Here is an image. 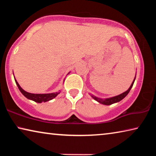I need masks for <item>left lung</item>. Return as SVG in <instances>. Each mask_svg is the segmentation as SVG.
I'll return each mask as SVG.
<instances>
[{"label": "left lung", "mask_w": 156, "mask_h": 156, "mask_svg": "<svg viewBox=\"0 0 156 156\" xmlns=\"http://www.w3.org/2000/svg\"><path fill=\"white\" fill-rule=\"evenodd\" d=\"M135 79H136V78H134L133 83H132L131 85L130 86V87L129 88V89H128L127 91H126L125 92H124V93L121 94L120 95H118V96H115V97H113V98H107V99H105V100H102V99L98 98L95 97L94 96H92V98H93L94 100H96V101H98V102H100V103H101V104H103V105H112V104L115 103V102H118L120 101L121 100H122L124 98H125L126 96V95L129 94V92L130 91L131 87H133V84L134 83V81H135Z\"/></svg>", "instance_id": "8db88e82"}]
</instances>
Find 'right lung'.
<instances>
[{"label": "right lung", "mask_w": 156, "mask_h": 156, "mask_svg": "<svg viewBox=\"0 0 156 156\" xmlns=\"http://www.w3.org/2000/svg\"><path fill=\"white\" fill-rule=\"evenodd\" d=\"M15 81L21 93L24 95L27 98L34 100V101H35L36 102H39V103H41L42 102H47V101H49L50 100H52L59 94L58 93V92H56V93H51V94H36L28 93V92L23 90V89L20 87V86L19 85V84L18 83V82L16 81V79H15Z\"/></svg>", "instance_id": "1"}]
</instances>
